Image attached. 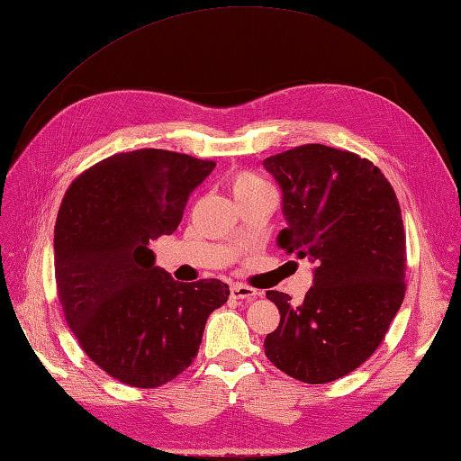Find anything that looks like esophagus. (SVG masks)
<instances>
[{"label":"esophagus","instance_id":"esophagus-1","mask_svg":"<svg viewBox=\"0 0 461 461\" xmlns=\"http://www.w3.org/2000/svg\"><path fill=\"white\" fill-rule=\"evenodd\" d=\"M258 292L250 288L247 284H232L230 285V298L232 300H242V302H252L257 298Z\"/></svg>","mask_w":461,"mask_h":461}]
</instances>
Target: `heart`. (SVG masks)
<instances>
[{
	"instance_id": "obj_1",
	"label": "heart",
	"mask_w": 461,
	"mask_h": 461,
	"mask_svg": "<svg viewBox=\"0 0 461 461\" xmlns=\"http://www.w3.org/2000/svg\"><path fill=\"white\" fill-rule=\"evenodd\" d=\"M229 187L232 191L234 199L250 195V193H257L262 189H268L266 181L258 176H254V173H250V171H234L229 177Z\"/></svg>"
}]
</instances>
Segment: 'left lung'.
Wrapping results in <instances>:
<instances>
[{
  "label": "left lung",
  "instance_id": "1",
  "mask_svg": "<svg viewBox=\"0 0 461 461\" xmlns=\"http://www.w3.org/2000/svg\"><path fill=\"white\" fill-rule=\"evenodd\" d=\"M282 189L278 247L315 264L300 305L266 292L280 325L264 353L302 383L323 384L361 366L404 300L406 237L394 189L357 153L305 144L262 161Z\"/></svg>",
  "mask_w": 461,
  "mask_h": 461
}]
</instances>
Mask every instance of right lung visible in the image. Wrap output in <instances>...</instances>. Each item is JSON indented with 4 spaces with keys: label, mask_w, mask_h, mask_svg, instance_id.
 <instances>
[{
    "label": "right lung",
    "mask_w": 461,
    "mask_h": 461,
    "mask_svg": "<svg viewBox=\"0 0 461 461\" xmlns=\"http://www.w3.org/2000/svg\"><path fill=\"white\" fill-rule=\"evenodd\" d=\"M217 163L167 149L98 161L70 183L55 224V278L85 353L116 381L156 388L197 357L207 317L229 300L221 280L183 284L149 242L179 227Z\"/></svg>",
    "instance_id": "add662e5"
}]
</instances>
